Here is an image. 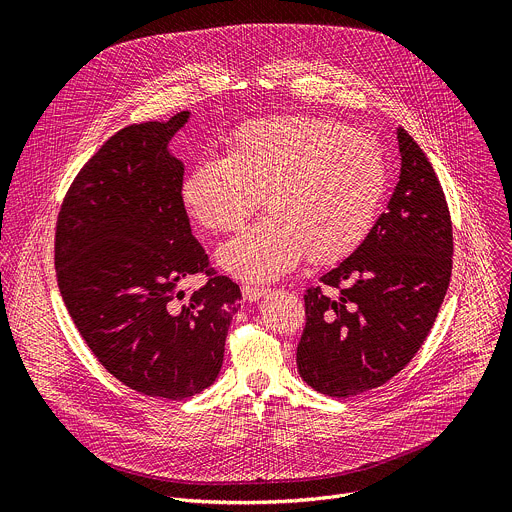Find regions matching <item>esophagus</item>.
<instances>
[{
    "label": "esophagus",
    "mask_w": 512,
    "mask_h": 512,
    "mask_svg": "<svg viewBox=\"0 0 512 512\" xmlns=\"http://www.w3.org/2000/svg\"><path fill=\"white\" fill-rule=\"evenodd\" d=\"M241 291H243V298L249 302H257L259 298H263L267 294L265 287H257V285H243Z\"/></svg>",
    "instance_id": "obj_1"
}]
</instances>
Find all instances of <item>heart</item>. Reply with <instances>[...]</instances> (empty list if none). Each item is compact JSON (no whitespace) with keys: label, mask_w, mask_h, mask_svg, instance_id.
I'll return each mask as SVG.
<instances>
[{"label":"heart","mask_w":512,"mask_h":512,"mask_svg":"<svg viewBox=\"0 0 512 512\" xmlns=\"http://www.w3.org/2000/svg\"><path fill=\"white\" fill-rule=\"evenodd\" d=\"M387 188L381 145L367 133L312 115H277L239 125L223 158H202L182 178L190 218L233 233L261 202L269 212L218 251L229 273L269 281L306 255L336 263L367 239Z\"/></svg>","instance_id":"1"}]
</instances>
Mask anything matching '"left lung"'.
<instances>
[{"label": "left lung", "mask_w": 512, "mask_h": 512, "mask_svg": "<svg viewBox=\"0 0 512 512\" xmlns=\"http://www.w3.org/2000/svg\"><path fill=\"white\" fill-rule=\"evenodd\" d=\"M401 174L360 247L304 296L298 371L316 391L352 397L403 371L427 338L452 277V218L427 156L397 129Z\"/></svg>", "instance_id": "1"}]
</instances>
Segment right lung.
Here are the masks:
<instances>
[{
    "mask_svg": "<svg viewBox=\"0 0 512 512\" xmlns=\"http://www.w3.org/2000/svg\"><path fill=\"white\" fill-rule=\"evenodd\" d=\"M190 111L109 137L70 184L56 223L60 296L103 367L129 389L188 399L223 367L241 289L216 275L180 198L184 164L168 150ZM206 272L190 297L179 283Z\"/></svg>",
    "mask_w": 512,
    "mask_h": 512,
    "instance_id": "obj_1",
    "label": "right lung"
}]
</instances>
